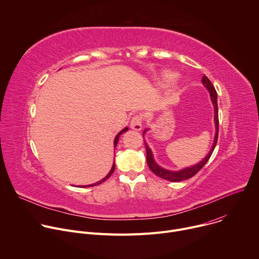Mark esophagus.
<instances>
[{
    "mask_svg": "<svg viewBox=\"0 0 259 259\" xmlns=\"http://www.w3.org/2000/svg\"><path fill=\"white\" fill-rule=\"evenodd\" d=\"M130 128L135 130V131H140L142 129V121L141 118L139 116H134L131 119V123H130Z\"/></svg>",
    "mask_w": 259,
    "mask_h": 259,
    "instance_id": "34e87169",
    "label": "esophagus"
}]
</instances>
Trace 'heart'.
Wrapping results in <instances>:
<instances>
[{
  "label": "heart",
  "instance_id": "obj_1",
  "mask_svg": "<svg viewBox=\"0 0 259 259\" xmlns=\"http://www.w3.org/2000/svg\"><path fill=\"white\" fill-rule=\"evenodd\" d=\"M172 78H173V72H171V71H164L162 73V80H164V81H169ZM174 85H175L174 83H171L170 87L172 88V87H174Z\"/></svg>",
  "mask_w": 259,
  "mask_h": 259
}]
</instances>
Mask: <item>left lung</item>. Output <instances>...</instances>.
Listing matches in <instances>:
<instances>
[{"label": "left lung", "mask_w": 259, "mask_h": 259, "mask_svg": "<svg viewBox=\"0 0 259 259\" xmlns=\"http://www.w3.org/2000/svg\"><path fill=\"white\" fill-rule=\"evenodd\" d=\"M202 83L203 85L206 87V89L209 91L210 93V97H211V100H212V103H213V106H214V123H215V136H214V141H213V144H212V147L210 152L208 153V155L198 164L192 166V167H188V168H184L182 170H179V171H170V170H167V169H164L162 168L161 166H159L155 160H154V156H153V153L151 151V149L149 147V145L146 144V142H144L145 144V149H146V162H147V165H149L150 169L159 177L165 179V180H169L171 182H177V181H182V180H186V179H189L191 177H193L194 175H196L203 167L204 165L208 162V160L210 159L215 146H216V143H217V138H218V106H217V93H216V90L214 88V86L212 85L211 81L206 77L204 76L203 79H202ZM149 130V129H145L143 131V134H145V132Z\"/></svg>", "instance_id": "left-lung-1"}]
</instances>
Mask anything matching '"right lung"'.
Listing matches in <instances>:
<instances>
[{
  "instance_id": "right-lung-1",
  "label": "right lung",
  "mask_w": 259,
  "mask_h": 259,
  "mask_svg": "<svg viewBox=\"0 0 259 259\" xmlns=\"http://www.w3.org/2000/svg\"><path fill=\"white\" fill-rule=\"evenodd\" d=\"M126 131H128V128H127V127H126V128H124V129L121 131V132H119V133H118V135L116 136V138H115V141H114V146H115V147L117 146V143H118V140H119V137H120V135H121L122 133L126 132ZM115 168H116V165H115V162H114L112 169H110V171L108 172V174H107V175H106V176H105L103 179H101V180H99L98 182H95V183H93V184H90V186H85V187H94V186H97V184H100V183H102L103 181H105L106 179H108V178H109V176L114 173V171H115ZM83 188H84V186H83Z\"/></svg>"
}]
</instances>
